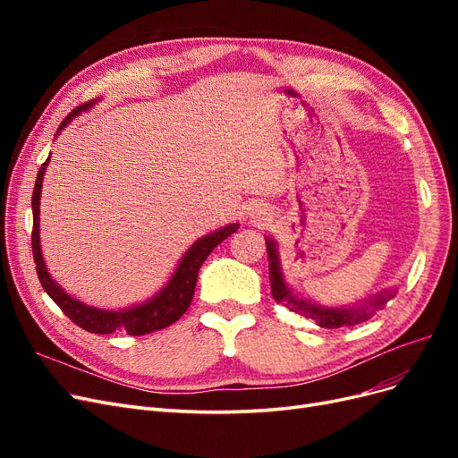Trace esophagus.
Here are the masks:
<instances>
[{"label": "esophagus", "instance_id": "esophagus-1", "mask_svg": "<svg viewBox=\"0 0 458 458\" xmlns=\"http://www.w3.org/2000/svg\"><path fill=\"white\" fill-rule=\"evenodd\" d=\"M250 216H252V219H256V221H263V219H266V212H263V210H254Z\"/></svg>", "mask_w": 458, "mask_h": 458}]
</instances>
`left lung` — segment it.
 I'll list each match as a JSON object with an SVG mask.
<instances>
[{
  "label": "left lung",
  "instance_id": "obj_1",
  "mask_svg": "<svg viewBox=\"0 0 458 458\" xmlns=\"http://www.w3.org/2000/svg\"><path fill=\"white\" fill-rule=\"evenodd\" d=\"M266 246H267V258H269L271 294L275 301L283 303V306L288 308L290 311H294L306 318H311V321H315L321 328L353 327L363 321H369V318L378 310H382L386 306V301L392 300L397 293L394 288H387L378 294L353 303V306H340V308H328V306H321V303H313L310 300H303L298 294H294V290L286 284L276 241L273 237H267Z\"/></svg>",
  "mask_w": 458,
  "mask_h": 458
}]
</instances>
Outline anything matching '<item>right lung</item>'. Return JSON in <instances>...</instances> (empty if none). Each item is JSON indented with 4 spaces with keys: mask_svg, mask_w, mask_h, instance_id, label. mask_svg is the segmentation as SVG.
Returning a JSON list of instances; mask_svg holds the SVG:
<instances>
[{
    "mask_svg": "<svg viewBox=\"0 0 458 458\" xmlns=\"http://www.w3.org/2000/svg\"><path fill=\"white\" fill-rule=\"evenodd\" d=\"M97 101L84 103L81 106L74 108L71 114H68L57 130V135L71 123L76 116L89 110ZM49 157L41 164V168L36 177V185L32 192V217H34V227H32V252L36 261V271L38 279L44 286L49 298L57 303V306L64 311V315L76 323L80 328H84L93 335H113V332H128L130 336H141L148 335V332H155L160 328L170 327L175 323L179 317H182L187 308L191 306V300L195 296V286H197V276L199 269L204 263V259L210 256L214 248L225 241L227 237L239 229V224H229L225 227H219L214 233L204 234L202 239L195 241L191 244L189 250L179 259L174 275L170 281L160 288L158 293L141 301L135 303V306L123 308V310H101L95 306H88V303L80 301L78 298H72L66 293L64 288L59 286V283L49 275L44 254H41V244H39V199H41V187H44V175L47 170Z\"/></svg>",
    "mask_w": 458,
    "mask_h": 458,
    "instance_id": "add662e5",
    "label": "right lung"
}]
</instances>
